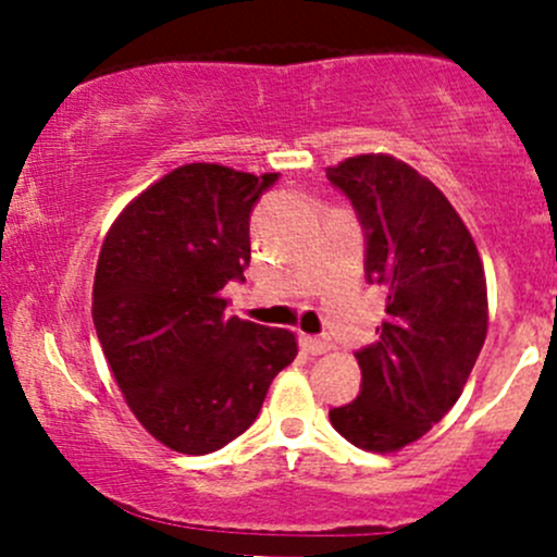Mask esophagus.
<instances>
[{
  "mask_svg": "<svg viewBox=\"0 0 557 557\" xmlns=\"http://www.w3.org/2000/svg\"><path fill=\"white\" fill-rule=\"evenodd\" d=\"M299 345H301V350L310 352V356H323V352L331 350V342L323 339V336L301 334V336H299Z\"/></svg>",
  "mask_w": 557,
  "mask_h": 557,
  "instance_id": "1",
  "label": "esophagus"
}]
</instances>
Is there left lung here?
Returning <instances> with one entry per match:
<instances>
[{"instance_id":"obj_1","label":"left lung","mask_w":557,"mask_h":557,"mask_svg":"<svg viewBox=\"0 0 557 557\" xmlns=\"http://www.w3.org/2000/svg\"><path fill=\"white\" fill-rule=\"evenodd\" d=\"M363 228V272L387 290L380 339L356 352L361 391L329 412L361 450L391 453L434 429L463 391L487 334V288L469 228L434 183L393 156L325 172Z\"/></svg>"}]
</instances>
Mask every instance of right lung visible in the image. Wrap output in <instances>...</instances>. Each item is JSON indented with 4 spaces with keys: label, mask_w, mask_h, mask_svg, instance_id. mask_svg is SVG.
<instances>
[{
    "label": "right lung",
    "mask_w": 557,
    "mask_h": 557,
    "mask_svg": "<svg viewBox=\"0 0 557 557\" xmlns=\"http://www.w3.org/2000/svg\"><path fill=\"white\" fill-rule=\"evenodd\" d=\"M277 174L185 164L150 185L107 234L94 325L139 423L172 450H221L252 425L296 358L285 329L228 318L221 290L245 283L250 215Z\"/></svg>",
    "instance_id": "obj_1"
}]
</instances>
